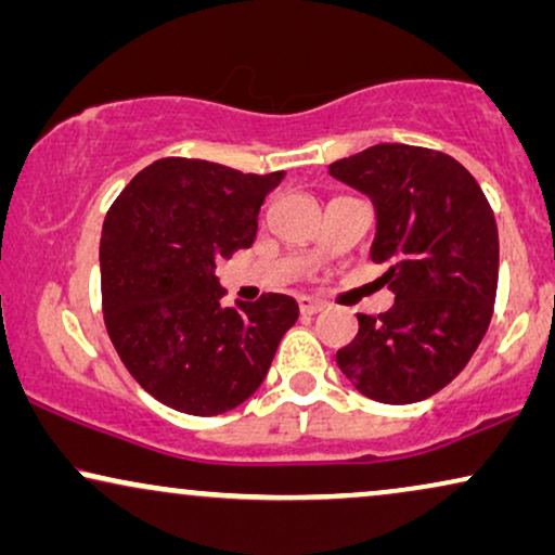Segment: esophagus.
<instances>
[{
	"label": "esophagus",
	"mask_w": 555,
	"mask_h": 555,
	"mask_svg": "<svg viewBox=\"0 0 555 555\" xmlns=\"http://www.w3.org/2000/svg\"><path fill=\"white\" fill-rule=\"evenodd\" d=\"M325 310V305H322L320 299H312V297H299V312L301 314H318Z\"/></svg>",
	"instance_id": "34e87169"
}]
</instances>
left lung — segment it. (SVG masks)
Listing matches in <instances>:
<instances>
[{
    "label": "left lung",
    "instance_id": "8db88e82",
    "mask_svg": "<svg viewBox=\"0 0 555 555\" xmlns=\"http://www.w3.org/2000/svg\"><path fill=\"white\" fill-rule=\"evenodd\" d=\"M330 177L366 194L376 212L371 261L395 305L359 314V335L335 361L363 397L412 404L466 366L496 297L500 237L476 179L440 151L378 143L330 164Z\"/></svg>",
    "mask_w": 555,
    "mask_h": 555
}]
</instances>
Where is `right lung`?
<instances>
[{"label":"right lung","mask_w":555,"mask_h":555,"mask_svg":"<svg viewBox=\"0 0 555 555\" xmlns=\"http://www.w3.org/2000/svg\"><path fill=\"white\" fill-rule=\"evenodd\" d=\"M282 179L160 158L112 202L100 241L104 325L125 369L166 406L209 417L243 404L297 322L286 294L225 307L215 276L220 258L256 241Z\"/></svg>","instance_id":"add662e5"}]
</instances>
